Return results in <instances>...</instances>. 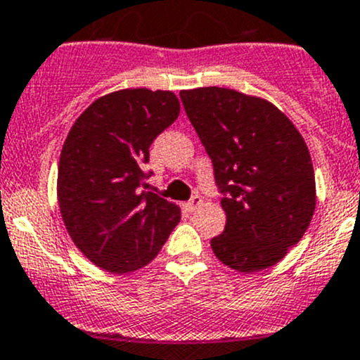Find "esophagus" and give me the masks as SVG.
<instances>
[{"label": "esophagus", "instance_id": "34e87169", "mask_svg": "<svg viewBox=\"0 0 360 360\" xmlns=\"http://www.w3.org/2000/svg\"><path fill=\"white\" fill-rule=\"evenodd\" d=\"M201 203H203V200H201L200 196H193L191 198V201L189 203H187V210H196V208H200L201 207Z\"/></svg>", "mask_w": 360, "mask_h": 360}]
</instances>
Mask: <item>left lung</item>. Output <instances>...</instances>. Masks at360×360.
<instances>
[{"instance_id": "obj_1", "label": "left lung", "mask_w": 360, "mask_h": 360, "mask_svg": "<svg viewBox=\"0 0 360 360\" xmlns=\"http://www.w3.org/2000/svg\"><path fill=\"white\" fill-rule=\"evenodd\" d=\"M180 98L224 193L226 228L212 251L237 272L274 266L304 237L316 207L306 141L285 112L256 95L207 86L182 90Z\"/></svg>"}]
</instances>
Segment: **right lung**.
Listing matches in <instances>:
<instances>
[{"instance_id":"right-lung-1","label":"right lung","mask_w":360,"mask_h":360,"mask_svg":"<svg viewBox=\"0 0 360 360\" xmlns=\"http://www.w3.org/2000/svg\"><path fill=\"white\" fill-rule=\"evenodd\" d=\"M178 115L173 91L123 88L91 102L70 127L58 205L72 242L94 265L111 274L143 269L180 222V207L152 193L141 167Z\"/></svg>"}]
</instances>
